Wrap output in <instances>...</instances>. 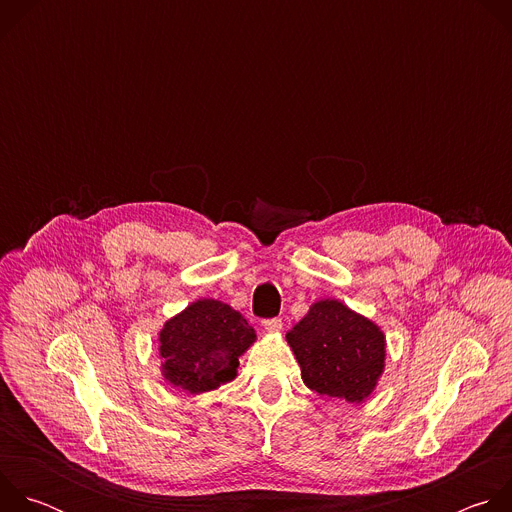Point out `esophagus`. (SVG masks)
I'll return each instance as SVG.
<instances>
[{
  "label": "esophagus",
  "mask_w": 512,
  "mask_h": 512,
  "mask_svg": "<svg viewBox=\"0 0 512 512\" xmlns=\"http://www.w3.org/2000/svg\"><path fill=\"white\" fill-rule=\"evenodd\" d=\"M263 328L271 334H279L283 330V322L279 318H271V320H263Z\"/></svg>",
  "instance_id": "esophagus-1"
}]
</instances>
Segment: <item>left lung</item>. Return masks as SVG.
<instances>
[{"mask_svg": "<svg viewBox=\"0 0 512 512\" xmlns=\"http://www.w3.org/2000/svg\"><path fill=\"white\" fill-rule=\"evenodd\" d=\"M285 340L304 385L326 399L358 405L373 395L385 373V332L340 300L314 302Z\"/></svg>", "mask_w": 512, "mask_h": 512, "instance_id": "left-lung-1", "label": "left lung"}]
</instances>
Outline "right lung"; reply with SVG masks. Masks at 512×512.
Masks as SVG:
<instances>
[{
	"label": "right lung",
	"mask_w": 512,
	"mask_h": 512,
	"mask_svg": "<svg viewBox=\"0 0 512 512\" xmlns=\"http://www.w3.org/2000/svg\"><path fill=\"white\" fill-rule=\"evenodd\" d=\"M257 340L229 304L200 298L164 322L158 334L164 381L188 395L214 391L237 377L239 358Z\"/></svg>",
	"instance_id": "obj_1"
}]
</instances>
